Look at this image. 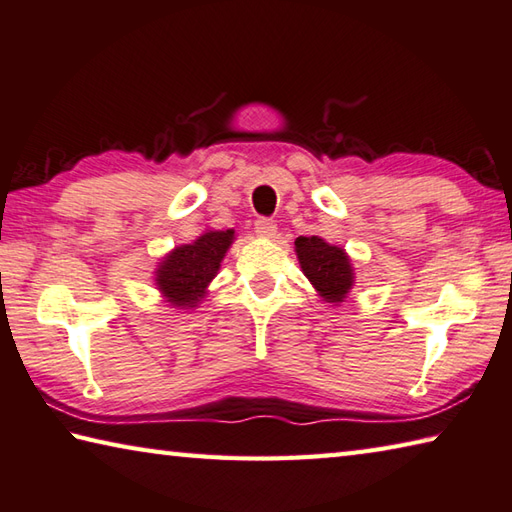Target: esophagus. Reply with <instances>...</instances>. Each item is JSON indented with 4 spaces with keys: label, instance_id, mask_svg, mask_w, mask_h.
Wrapping results in <instances>:
<instances>
[{
    "label": "esophagus",
    "instance_id": "obj_1",
    "mask_svg": "<svg viewBox=\"0 0 512 512\" xmlns=\"http://www.w3.org/2000/svg\"><path fill=\"white\" fill-rule=\"evenodd\" d=\"M255 232L259 237H266V239H271V237H275V232H277V224L273 219H268V217H259L257 221H255Z\"/></svg>",
    "mask_w": 512,
    "mask_h": 512
}]
</instances>
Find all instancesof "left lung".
<instances>
[{"label": "left lung", "instance_id": "obj_1", "mask_svg": "<svg viewBox=\"0 0 512 512\" xmlns=\"http://www.w3.org/2000/svg\"><path fill=\"white\" fill-rule=\"evenodd\" d=\"M295 253L302 273L309 277L324 302L340 304L353 288V266L345 248L327 244L322 237H297Z\"/></svg>", "mask_w": 512, "mask_h": 512}]
</instances>
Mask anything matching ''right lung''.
Instances as JSON below:
<instances>
[{"label":"right lung","mask_w":512,"mask_h":512,"mask_svg":"<svg viewBox=\"0 0 512 512\" xmlns=\"http://www.w3.org/2000/svg\"><path fill=\"white\" fill-rule=\"evenodd\" d=\"M235 230H206L192 244L176 246L156 268V288L165 302L179 309H194L215 280L221 262L228 253Z\"/></svg>","instance_id":"1"}]
</instances>
